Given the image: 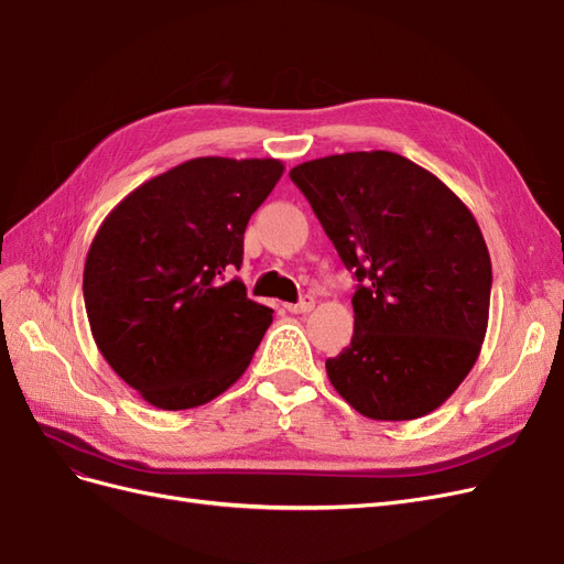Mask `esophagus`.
I'll return each instance as SVG.
<instances>
[{
    "mask_svg": "<svg viewBox=\"0 0 564 564\" xmlns=\"http://www.w3.org/2000/svg\"><path fill=\"white\" fill-rule=\"evenodd\" d=\"M315 308V299L313 296H303L299 303H289L286 305V311L289 313H311Z\"/></svg>",
    "mask_w": 564,
    "mask_h": 564,
    "instance_id": "34e87169",
    "label": "esophagus"
}]
</instances>
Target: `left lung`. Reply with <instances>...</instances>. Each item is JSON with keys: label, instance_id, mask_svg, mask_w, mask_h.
<instances>
[{"label": "left lung", "instance_id": "left-lung-1", "mask_svg": "<svg viewBox=\"0 0 564 564\" xmlns=\"http://www.w3.org/2000/svg\"><path fill=\"white\" fill-rule=\"evenodd\" d=\"M360 282L350 346L327 377L355 412L412 421L452 398L482 350L491 261L470 209L398 152H344L289 172Z\"/></svg>", "mask_w": 564, "mask_h": 564}]
</instances>
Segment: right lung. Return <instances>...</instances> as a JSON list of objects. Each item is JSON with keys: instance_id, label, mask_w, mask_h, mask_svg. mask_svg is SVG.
Instances as JSON below:
<instances>
[{"instance_id": "add662e5", "label": "right lung", "mask_w": 564, "mask_h": 564, "mask_svg": "<svg viewBox=\"0 0 564 564\" xmlns=\"http://www.w3.org/2000/svg\"><path fill=\"white\" fill-rule=\"evenodd\" d=\"M282 172L272 158L187 160L135 187L100 224L84 263L91 334L152 406L207 404L249 367L272 308L228 275Z\"/></svg>"}]
</instances>
